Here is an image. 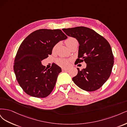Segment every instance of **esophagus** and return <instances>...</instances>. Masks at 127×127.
I'll return each instance as SVG.
<instances>
[{
  "instance_id": "1",
  "label": "esophagus",
  "mask_w": 127,
  "mask_h": 127,
  "mask_svg": "<svg viewBox=\"0 0 127 127\" xmlns=\"http://www.w3.org/2000/svg\"><path fill=\"white\" fill-rule=\"evenodd\" d=\"M61 69H62L63 71H67L69 69V68H62Z\"/></svg>"
}]
</instances>
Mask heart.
Returning <instances> with one entry per match:
<instances>
[{"label": "heart", "instance_id": "1", "mask_svg": "<svg viewBox=\"0 0 127 127\" xmlns=\"http://www.w3.org/2000/svg\"><path fill=\"white\" fill-rule=\"evenodd\" d=\"M76 41H77V40L75 39V38L72 37H68L66 41H65V43H66L67 47H69L73 43H74L75 42H76ZM57 44L54 46V47L53 48V51L55 50L57 48ZM57 63L59 65V66L61 67H67L69 64V61L68 60L62 59V58L58 59L57 61Z\"/></svg>", "mask_w": 127, "mask_h": 127}]
</instances>
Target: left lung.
Returning <instances> with one entry per match:
<instances>
[{
	"label": "left lung",
	"mask_w": 127,
	"mask_h": 127,
	"mask_svg": "<svg viewBox=\"0 0 127 127\" xmlns=\"http://www.w3.org/2000/svg\"><path fill=\"white\" fill-rule=\"evenodd\" d=\"M68 36L79 42L77 63L85 61L86 68L72 78L73 82L81 89L88 92L96 91L108 79L112 72L114 56L111 46L104 37L90 28L78 26L63 29Z\"/></svg>",
	"instance_id": "8db88e82"
}]
</instances>
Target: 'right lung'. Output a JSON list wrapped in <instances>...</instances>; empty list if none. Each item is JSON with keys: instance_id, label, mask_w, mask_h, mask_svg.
<instances>
[{"instance_id": "add662e5", "label": "right lung", "mask_w": 127, "mask_h": 127, "mask_svg": "<svg viewBox=\"0 0 127 127\" xmlns=\"http://www.w3.org/2000/svg\"><path fill=\"white\" fill-rule=\"evenodd\" d=\"M67 38L60 30L40 29L22 42L15 58L14 70L19 85L27 94L44 98L51 93L61 69L53 64L47 69L41 61L51 55L58 42Z\"/></svg>"}]
</instances>
